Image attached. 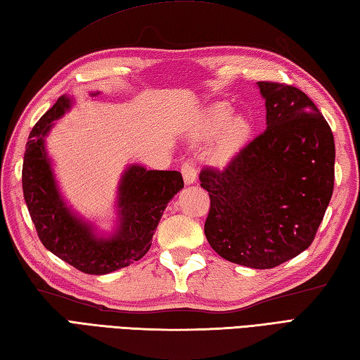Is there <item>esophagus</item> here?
I'll use <instances>...</instances> for the list:
<instances>
[{"instance_id":"esophagus-1","label":"esophagus","mask_w":360,"mask_h":360,"mask_svg":"<svg viewBox=\"0 0 360 360\" xmlns=\"http://www.w3.org/2000/svg\"><path fill=\"white\" fill-rule=\"evenodd\" d=\"M181 173L182 178H184L186 186H192L193 182L196 181V168L192 162H184L181 167Z\"/></svg>"}]
</instances>
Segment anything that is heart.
Masks as SVG:
<instances>
[{
    "label": "heart",
    "mask_w": 360,
    "mask_h": 360,
    "mask_svg": "<svg viewBox=\"0 0 360 360\" xmlns=\"http://www.w3.org/2000/svg\"><path fill=\"white\" fill-rule=\"evenodd\" d=\"M254 133V124L246 114H235L226 102H218L205 108L190 128V139L196 143L210 142L217 137L210 150V158L217 164H227L241 153Z\"/></svg>",
    "instance_id": "b5f03b06"
}]
</instances>
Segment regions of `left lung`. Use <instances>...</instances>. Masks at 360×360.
Here are the masks:
<instances>
[{
    "label": "left lung",
    "mask_w": 360,
    "mask_h": 360,
    "mask_svg": "<svg viewBox=\"0 0 360 360\" xmlns=\"http://www.w3.org/2000/svg\"><path fill=\"white\" fill-rule=\"evenodd\" d=\"M266 131L223 170L204 168V233L227 262L271 269L311 246L334 188L335 147L314 102L289 85L258 82Z\"/></svg>",
    "instance_id": "left-lung-1"
}]
</instances>
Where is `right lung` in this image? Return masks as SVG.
I'll return each instance as SVG.
<instances>
[{
    "instance_id": "obj_1",
    "label": "right lung",
    "mask_w": 360,
    "mask_h": 360,
    "mask_svg": "<svg viewBox=\"0 0 360 360\" xmlns=\"http://www.w3.org/2000/svg\"><path fill=\"white\" fill-rule=\"evenodd\" d=\"M71 105V98L62 96L30 131L22 160V193L46 249L82 272L105 275L147 254L167 204L184 181L179 172L128 165L117 186L112 231L97 232L93 223L66 204L46 151V137Z\"/></svg>"
}]
</instances>
